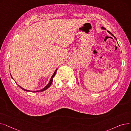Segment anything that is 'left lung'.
<instances>
[{"label":"left lung","mask_w":131,"mask_h":131,"mask_svg":"<svg viewBox=\"0 0 131 131\" xmlns=\"http://www.w3.org/2000/svg\"><path fill=\"white\" fill-rule=\"evenodd\" d=\"M101 29H104V30H106V29L105 28V27H103V26H102V27H101ZM107 32H108L109 33H110V34H111V35H112V36L113 37H114L115 38V39H116V40H117V39H116V37H115V36H114L113 35V34H112V33L111 32H109V31H108V30H107Z\"/></svg>","instance_id":"left-lung-1"}]
</instances>
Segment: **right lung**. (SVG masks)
<instances>
[{
    "label": "right lung",
    "mask_w": 131,
    "mask_h": 131,
    "mask_svg": "<svg viewBox=\"0 0 131 131\" xmlns=\"http://www.w3.org/2000/svg\"><path fill=\"white\" fill-rule=\"evenodd\" d=\"M57 71V69H56V70H55L54 72L53 73V75H52V77H51V79H50V80L49 82V83H48V84H47L45 87H44L43 89H41V90H37V91H30V90H26V89H25L23 88L22 87H21L20 86H19L18 84H17L18 85V86H19V87H20V88H21V89H22V90H23L24 91H27V92H42V91H45V90H47V89L48 88H49V86L51 85V83H52V81H53V80H52V79H53V78L55 76V75H56V73ZM11 77H12V78L13 79V78H12V75H11Z\"/></svg>",
    "instance_id": "1"
}]
</instances>
